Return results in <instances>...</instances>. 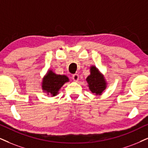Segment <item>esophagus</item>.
I'll return each instance as SVG.
<instances>
[{"instance_id":"esophagus-1","label":"esophagus","mask_w":148,"mask_h":148,"mask_svg":"<svg viewBox=\"0 0 148 148\" xmlns=\"http://www.w3.org/2000/svg\"><path fill=\"white\" fill-rule=\"evenodd\" d=\"M79 75H78L77 74H74V75H72V79L74 80L75 82H77L78 80H79Z\"/></svg>"}]
</instances>
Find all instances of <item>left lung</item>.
I'll use <instances>...</instances> for the list:
<instances>
[{
	"instance_id": "1",
	"label": "left lung",
	"mask_w": 148,
	"mask_h": 148,
	"mask_svg": "<svg viewBox=\"0 0 148 148\" xmlns=\"http://www.w3.org/2000/svg\"><path fill=\"white\" fill-rule=\"evenodd\" d=\"M90 75L86 78L88 88L92 93L96 95H101L103 91L106 88L107 83L103 75L95 66L90 68Z\"/></svg>"
}]
</instances>
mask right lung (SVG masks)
Returning <instances> with one entry per match:
<instances>
[{"label":"right lung","instance_id":"1","mask_svg":"<svg viewBox=\"0 0 148 148\" xmlns=\"http://www.w3.org/2000/svg\"><path fill=\"white\" fill-rule=\"evenodd\" d=\"M69 81L68 77L64 75H57L51 70H49L42 79V88L48 95L54 97L57 95L61 87Z\"/></svg>","mask_w":148,"mask_h":148}]
</instances>
